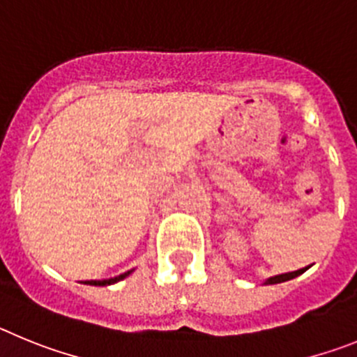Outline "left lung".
Wrapping results in <instances>:
<instances>
[{
	"mask_svg": "<svg viewBox=\"0 0 357 357\" xmlns=\"http://www.w3.org/2000/svg\"><path fill=\"white\" fill-rule=\"evenodd\" d=\"M307 268L309 266L301 268V270H296V272H288V273H280V275L268 277V279L264 280V284H279V282H286V280H291V279H295V277L302 275V273H304Z\"/></svg>",
	"mask_w": 357,
	"mask_h": 357,
	"instance_id": "left-lung-1",
	"label": "left lung"
}]
</instances>
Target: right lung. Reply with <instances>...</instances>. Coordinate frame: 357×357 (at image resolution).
Segmentation results:
<instances>
[{"label":"right lung","mask_w":357,"mask_h":357,"mask_svg":"<svg viewBox=\"0 0 357 357\" xmlns=\"http://www.w3.org/2000/svg\"><path fill=\"white\" fill-rule=\"evenodd\" d=\"M134 270H128V272L121 273V275H116V277H110V279H103V280H85V284H91V286H110V284H116L119 280H123L125 277H128Z\"/></svg>","instance_id":"add662e5"}]
</instances>
